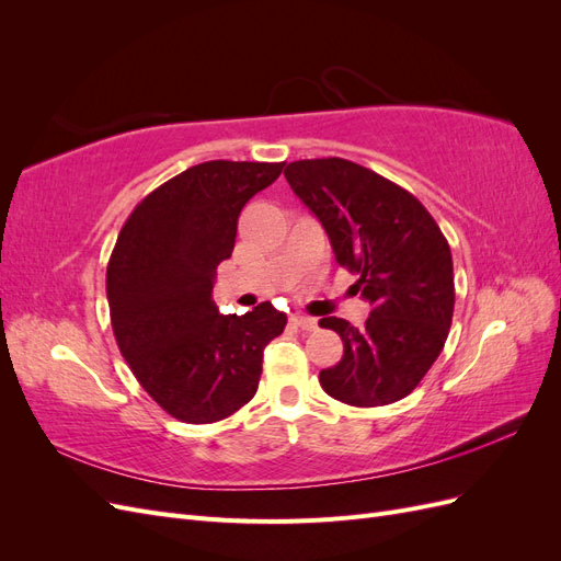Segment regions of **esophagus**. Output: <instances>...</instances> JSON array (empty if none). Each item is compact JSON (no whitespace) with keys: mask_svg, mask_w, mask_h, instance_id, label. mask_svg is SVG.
Here are the masks:
<instances>
[{"mask_svg":"<svg viewBox=\"0 0 561 561\" xmlns=\"http://www.w3.org/2000/svg\"><path fill=\"white\" fill-rule=\"evenodd\" d=\"M293 322H295L297 328H301V330H316V325H318L316 318H311V316H299V313L293 316Z\"/></svg>","mask_w":561,"mask_h":561,"instance_id":"obj_1","label":"esophagus"}]
</instances>
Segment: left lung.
Masks as SVG:
<instances>
[{
  "label": "left lung",
  "mask_w": 561,
  "mask_h": 561,
  "mask_svg": "<svg viewBox=\"0 0 561 561\" xmlns=\"http://www.w3.org/2000/svg\"><path fill=\"white\" fill-rule=\"evenodd\" d=\"M293 192L328 231L336 264L358 274L353 290L369 318L353 328L322 318L344 355L320 371L339 402L381 407L407 398L445 348L454 316L449 243L431 213L396 182L346 159H304L285 168Z\"/></svg>",
  "instance_id": "8db88e82"
}]
</instances>
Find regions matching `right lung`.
I'll return each instance as SVG.
<instances>
[{
	"instance_id": "1",
	"label": "right lung",
	"mask_w": 561,
	"mask_h": 561,
	"mask_svg": "<svg viewBox=\"0 0 561 561\" xmlns=\"http://www.w3.org/2000/svg\"><path fill=\"white\" fill-rule=\"evenodd\" d=\"M285 163L206 161L145 196L107 264L118 351L135 379L171 416L215 423L257 393L264 348L287 316L262 301L222 316L213 301L219 262L231 257L245 203Z\"/></svg>"
}]
</instances>
